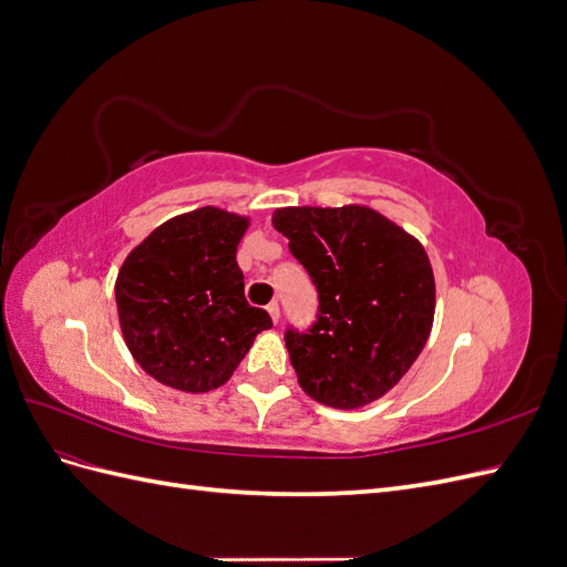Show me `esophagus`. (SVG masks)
I'll return each mask as SVG.
<instances>
[{"label":"esophagus","instance_id":"34e87169","mask_svg":"<svg viewBox=\"0 0 567 567\" xmlns=\"http://www.w3.org/2000/svg\"><path fill=\"white\" fill-rule=\"evenodd\" d=\"M267 312H269V317H271V321H274V323H279L281 312H279V305H277V302H271V305L267 307Z\"/></svg>","mask_w":567,"mask_h":567}]
</instances>
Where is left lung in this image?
<instances>
[{
    "mask_svg": "<svg viewBox=\"0 0 567 567\" xmlns=\"http://www.w3.org/2000/svg\"><path fill=\"white\" fill-rule=\"evenodd\" d=\"M271 225L319 293L312 329L286 331L300 388L333 409L381 400L433 329L435 277L423 246L367 205L279 208Z\"/></svg>",
    "mask_w": 567,
    "mask_h": 567,
    "instance_id": "obj_1",
    "label": "left lung"
}]
</instances>
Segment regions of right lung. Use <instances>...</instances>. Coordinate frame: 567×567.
I'll return each mask as SVG.
<instances>
[{
  "instance_id": "right-lung-1",
  "label": "right lung",
  "mask_w": 567,
  "mask_h": 567,
  "mask_svg": "<svg viewBox=\"0 0 567 567\" xmlns=\"http://www.w3.org/2000/svg\"><path fill=\"white\" fill-rule=\"evenodd\" d=\"M250 219L215 205L153 229L115 279L125 346L151 379L182 392L225 385L255 336L271 329L244 296L236 248Z\"/></svg>"
}]
</instances>
